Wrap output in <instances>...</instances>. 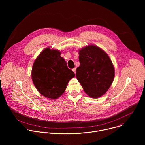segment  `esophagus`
Listing matches in <instances>:
<instances>
[{
    "instance_id": "esophagus-1",
    "label": "esophagus",
    "mask_w": 145,
    "mask_h": 145,
    "mask_svg": "<svg viewBox=\"0 0 145 145\" xmlns=\"http://www.w3.org/2000/svg\"><path fill=\"white\" fill-rule=\"evenodd\" d=\"M72 71H73V72L76 74V68H73V69H72Z\"/></svg>"
}]
</instances>
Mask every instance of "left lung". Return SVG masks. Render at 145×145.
I'll use <instances>...</instances> for the list:
<instances>
[{"instance_id":"1","label":"left lung","mask_w":145,"mask_h":145,"mask_svg":"<svg viewBox=\"0 0 145 145\" xmlns=\"http://www.w3.org/2000/svg\"><path fill=\"white\" fill-rule=\"evenodd\" d=\"M79 62L76 77L85 92L92 98L105 95L115 76L113 64L107 53L90 45L79 50Z\"/></svg>"}]
</instances>
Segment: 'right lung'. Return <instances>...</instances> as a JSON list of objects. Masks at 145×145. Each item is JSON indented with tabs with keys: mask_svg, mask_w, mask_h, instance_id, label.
I'll list each match as a JSON object with an SVG mask.
<instances>
[{
	"mask_svg": "<svg viewBox=\"0 0 145 145\" xmlns=\"http://www.w3.org/2000/svg\"><path fill=\"white\" fill-rule=\"evenodd\" d=\"M58 50L46 48L35 59L31 78L38 92L44 96L56 99L63 95L69 81L75 76Z\"/></svg>",
	"mask_w": 145,
	"mask_h": 145,
	"instance_id": "1",
	"label": "right lung"
}]
</instances>
